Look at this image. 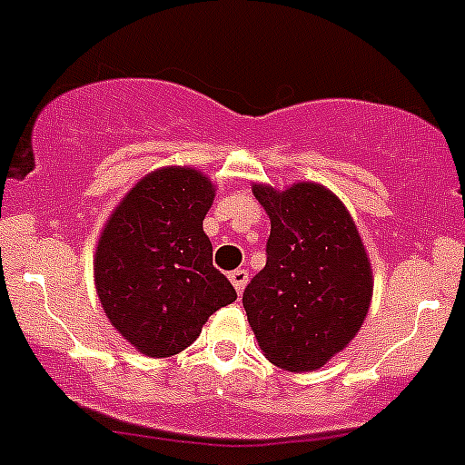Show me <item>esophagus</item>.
<instances>
[{
  "label": "esophagus",
  "instance_id": "esophagus-1",
  "mask_svg": "<svg viewBox=\"0 0 465 465\" xmlns=\"http://www.w3.org/2000/svg\"><path fill=\"white\" fill-rule=\"evenodd\" d=\"M246 281H249V272H246V270L230 272V283L235 285V291L240 292V295H242V291H244Z\"/></svg>",
  "mask_w": 465,
  "mask_h": 465
}]
</instances>
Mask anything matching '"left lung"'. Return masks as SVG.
<instances>
[{
	"label": "left lung",
	"instance_id": "obj_1",
	"mask_svg": "<svg viewBox=\"0 0 465 465\" xmlns=\"http://www.w3.org/2000/svg\"><path fill=\"white\" fill-rule=\"evenodd\" d=\"M272 221L267 265L242 304L258 346L285 371H313L355 339L373 295L371 262L346 204L300 182L253 184Z\"/></svg>",
	"mask_w": 465,
	"mask_h": 465
}]
</instances>
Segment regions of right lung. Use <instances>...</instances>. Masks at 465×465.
Masks as SVG:
<instances>
[{"label": "right lung", "instance_id": "right-lung-1", "mask_svg": "<svg viewBox=\"0 0 465 465\" xmlns=\"http://www.w3.org/2000/svg\"><path fill=\"white\" fill-rule=\"evenodd\" d=\"M214 184L168 165L144 174L105 223L94 255L96 295L114 330L147 357L189 348L237 292L212 265L203 221Z\"/></svg>", "mask_w": 465, "mask_h": 465}]
</instances>
